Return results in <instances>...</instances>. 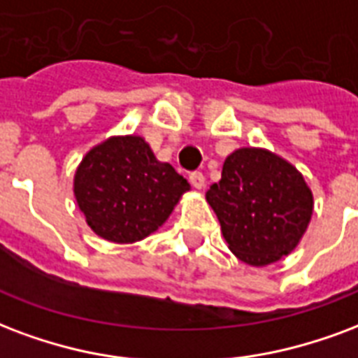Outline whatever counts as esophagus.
<instances>
[{
	"label": "esophagus",
	"instance_id": "obj_1",
	"mask_svg": "<svg viewBox=\"0 0 358 358\" xmlns=\"http://www.w3.org/2000/svg\"><path fill=\"white\" fill-rule=\"evenodd\" d=\"M189 182H192V186L195 189H203L205 187V176H203V172H192L189 174Z\"/></svg>",
	"mask_w": 358,
	"mask_h": 358
}]
</instances>
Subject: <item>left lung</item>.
<instances>
[{"instance_id":"obj_1","label":"left lung","mask_w":358,"mask_h":358,"mask_svg":"<svg viewBox=\"0 0 358 358\" xmlns=\"http://www.w3.org/2000/svg\"><path fill=\"white\" fill-rule=\"evenodd\" d=\"M206 203L229 250L254 267L275 264L300 245L315 205L303 174L266 148L229 153Z\"/></svg>"}]
</instances>
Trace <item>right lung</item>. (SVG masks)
<instances>
[{"label": "right lung", "mask_w": 358, "mask_h": 358, "mask_svg": "<svg viewBox=\"0 0 358 358\" xmlns=\"http://www.w3.org/2000/svg\"><path fill=\"white\" fill-rule=\"evenodd\" d=\"M189 189L138 134L106 138L85 153L73 174V195L87 226L117 245L157 231Z\"/></svg>", "instance_id": "obj_1"}]
</instances>
